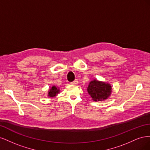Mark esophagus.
<instances>
[{
    "label": "esophagus",
    "instance_id": "34e87169",
    "mask_svg": "<svg viewBox=\"0 0 150 150\" xmlns=\"http://www.w3.org/2000/svg\"><path fill=\"white\" fill-rule=\"evenodd\" d=\"M78 84V79H75L73 82H72L71 83V84H72V85H76V84Z\"/></svg>",
    "mask_w": 150,
    "mask_h": 150
}]
</instances>
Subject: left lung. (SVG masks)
Segmentation results:
<instances>
[{"instance_id":"1","label":"left lung","mask_w":150,"mask_h":150,"mask_svg":"<svg viewBox=\"0 0 150 150\" xmlns=\"http://www.w3.org/2000/svg\"><path fill=\"white\" fill-rule=\"evenodd\" d=\"M87 91L93 101H103L111 96L112 87L110 83L94 79L90 81Z\"/></svg>"}]
</instances>
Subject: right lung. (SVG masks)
<instances>
[{
    "label": "right lung",
    "instance_id": "1",
    "mask_svg": "<svg viewBox=\"0 0 150 150\" xmlns=\"http://www.w3.org/2000/svg\"><path fill=\"white\" fill-rule=\"evenodd\" d=\"M60 93V89L58 86H52V87L50 88V89L48 91V94L47 96L49 98H55L57 94H58L59 93Z\"/></svg>",
    "mask_w": 150,
    "mask_h": 150
}]
</instances>
